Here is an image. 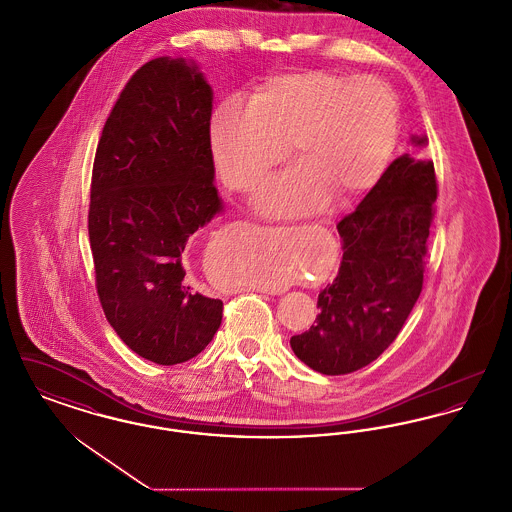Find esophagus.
Wrapping results in <instances>:
<instances>
[{
  "mask_svg": "<svg viewBox=\"0 0 512 512\" xmlns=\"http://www.w3.org/2000/svg\"><path fill=\"white\" fill-rule=\"evenodd\" d=\"M257 292L270 293V295H280V293H284V290H280V288H267V286H263V288H259Z\"/></svg>",
  "mask_w": 512,
  "mask_h": 512,
  "instance_id": "1",
  "label": "esophagus"
}]
</instances>
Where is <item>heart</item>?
<instances>
[{
	"label": "heart",
	"mask_w": 512,
	"mask_h": 512,
	"mask_svg": "<svg viewBox=\"0 0 512 512\" xmlns=\"http://www.w3.org/2000/svg\"><path fill=\"white\" fill-rule=\"evenodd\" d=\"M399 136V101L376 76L307 71L272 76L244 101L222 99L209 122V149L226 188L255 192L288 151L292 169L261 194V209L299 215L324 207L330 195L361 194L386 171ZM286 267H268L255 278L280 286Z\"/></svg>",
	"instance_id": "1"
}]
</instances>
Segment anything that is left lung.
<instances>
[{
  "mask_svg": "<svg viewBox=\"0 0 512 512\" xmlns=\"http://www.w3.org/2000/svg\"><path fill=\"white\" fill-rule=\"evenodd\" d=\"M436 197L434 163L405 153L338 222L340 270L318 293L317 324L290 340L297 359L338 376L370 365L390 347L422 292Z\"/></svg>",
  "mask_w": 512,
  "mask_h": 512,
  "instance_id": "8db88e82",
  "label": "left lung"
}]
</instances>
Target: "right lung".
<instances>
[{
	"label": "right lung",
	"instance_id": "add662e5",
	"mask_svg": "<svg viewBox=\"0 0 512 512\" xmlns=\"http://www.w3.org/2000/svg\"><path fill=\"white\" fill-rule=\"evenodd\" d=\"M213 90L194 61L157 57L124 86L99 138L88 234L103 313L157 365L199 355L222 301L192 290L190 236L222 211L209 149Z\"/></svg>",
	"mask_w": 512,
	"mask_h": 512
}]
</instances>
